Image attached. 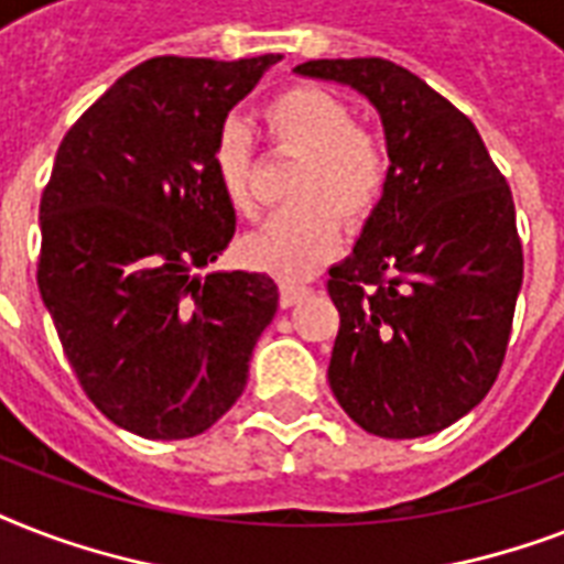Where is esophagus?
Segmentation results:
<instances>
[{
	"mask_svg": "<svg viewBox=\"0 0 564 564\" xmlns=\"http://www.w3.org/2000/svg\"><path fill=\"white\" fill-rule=\"evenodd\" d=\"M304 295H310L307 283L281 281V304H283V307H292V304H299Z\"/></svg>",
	"mask_w": 564,
	"mask_h": 564,
	"instance_id": "obj_1",
	"label": "esophagus"
}]
</instances>
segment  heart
<instances>
[{
    "mask_svg": "<svg viewBox=\"0 0 564 564\" xmlns=\"http://www.w3.org/2000/svg\"><path fill=\"white\" fill-rule=\"evenodd\" d=\"M263 119L272 143L299 154L286 189L292 204L239 239V257L257 272L299 281L339 248V216L360 225L380 207L392 178V154L383 137L357 126L351 105L325 87L299 84L278 93L265 101ZM210 163L230 207L254 210V149L239 119L216 128Z\"/></svg>",
    "mask_w": 564,
    "mask_h": 564,
    "instance_id": "heart-1",
    "label": "heart"
}]
</instances>
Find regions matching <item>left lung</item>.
<instances>
[{"label": "left lung", "instance_id": "8db88e82", "mask_svg": "<svg viewBox=\"0 0 564 564\" xmlns=\"http://www.w3.org/2000/svg\"><path fill=\"white\" fill-rule=\"evenodd\" d=\"M295 73L362 93L392 154L383 202L327 281L339 310L330 389L366 433H438L503 366L524 281L509 184L471 119L410 69L339 57Z\"/></svg>", "mask_w": 564, "mask_h": 564}]
</instances>
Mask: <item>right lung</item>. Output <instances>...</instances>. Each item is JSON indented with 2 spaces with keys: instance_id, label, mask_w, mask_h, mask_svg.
Returning a JSON list of instances; mask_svg holds the SVG:
<instances>
[{
  "instance_id": "obj_1",
  "label": "right lung",
  "mask_w": 564,
  "mask_h": 564,
  "mask_svg": "<svg viewBox=\"0 0 564 564\" xmlns=\"http://www.w3.org/2000/svg\"><path fill=\"white\" fill-rule=\"evenodd\" d=\"M278 61L152 57L57 149L40 198V295L87 398L137 436L213 427L278 313L269 274H204L237 228L213 137Z\"/></svg>"
}]
</instances>
